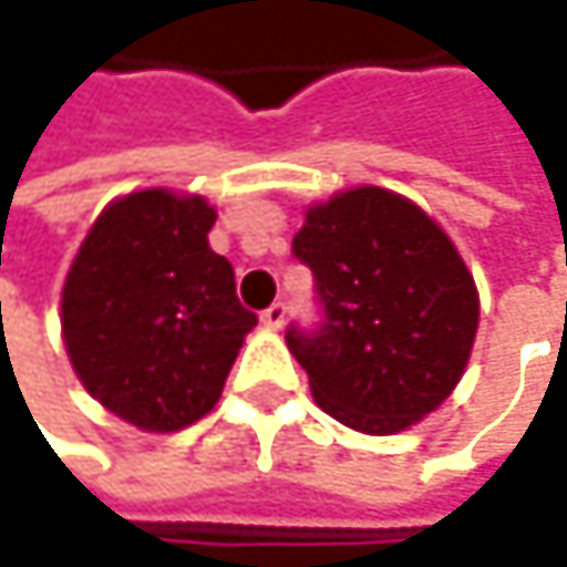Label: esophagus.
Returning a JSON list of instances; mask_svg holds the SVG:
<instances>
[{
  "label": "esophagus",
  "mask_w": 567,
  "mask_h": 567,
  "mask_svg": "<svg viewBox=\"0 0 567 567\" xmlns=\"http://www.w3.org/2000/svg\"><path fill=\"white\" fill-rule=\"evenodd\" d=\"M285 315H288L285 301H272V305H269V308L262 311V324H266V328H282Z\"/></svg>",
  "instance_id": "1"
}]
</instances>
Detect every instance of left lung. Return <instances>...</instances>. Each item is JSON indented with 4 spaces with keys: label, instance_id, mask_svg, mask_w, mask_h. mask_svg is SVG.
Wrapping results in <instances>:
<instances>
[{
    "label": "left lung",
    "instance_id": "8db88e82",
    "mask_svg": "<svg viewBox=\"0 0 567 567\" xmlns=\"http://www.w3.org/2000/svg\"><path fill=\"white\" fill-rule=\"evenodd\" d=\"M291 252L315 276L318 324L285 341L324 413L396 433L466 371L480 295L446 233L410 199L361 186L311 206Z\"/></svg>",
    "mask_w": 567,
    "mask_h": 567
}]
</instances>
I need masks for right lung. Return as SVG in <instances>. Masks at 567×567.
Listing matches in <instances>:
<instances>
[{
  "label": "right lung",
  "instance_id": "add662e5",
  "mask_svg": "<svg viewBox=\"0 0 567 567\" xmlns=\"http://www.w3.org/2000/svg\"><path fill=\"white\" fill-rule=\"evenodd\" d=\"M213 223L199 196L131 193L97 216L64 279L61 331L81 384L141 430L209 413L259 321L206 243Z\"/></svg>",
  "mask_w": 567,
  "mask_h": 567
}]
</instances>
